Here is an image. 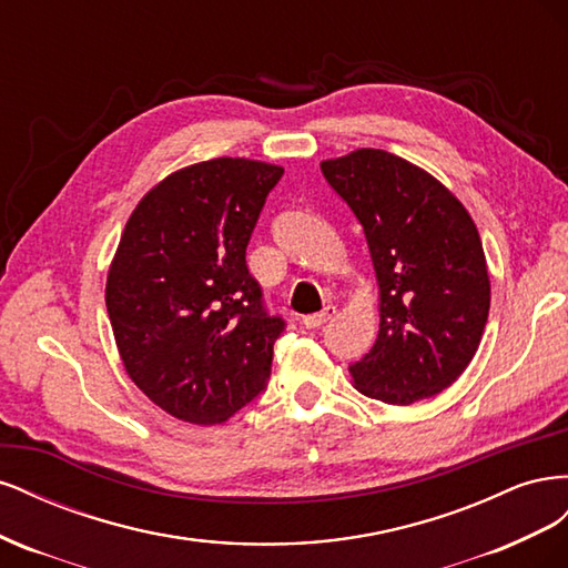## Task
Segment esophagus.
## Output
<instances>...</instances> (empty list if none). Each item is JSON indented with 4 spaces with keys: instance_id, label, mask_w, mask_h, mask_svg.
Instances as JSON below:
<instances>
[{
    "instance_id": "1",
    "label": "esophagus",
    "mask_w": 568,
    "mask_h": 568,
    "mask_svg": "<svg viewBox=\"0 0 568 568\" xmlns=\"http://www.w3.org/2000/svg\"><path fill=\"white\" fill-rule=\"evenodd\" d=\"M334 315H336V307H334V305H326L322 313H315V315H305V317L301 320V324L305 326V329H317V326L326 324V322H329Z\"/></svg>"
}]
</instances>
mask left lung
Masks as SVG:
<instances>
[{
	"label": "left lung",
	"instance_id": "8db88e82",
	"mask_svg": "<svg viewBox=\"0 0 568 568\" xmlns=\"http://www.w3.org/2000/svg\"><path fill=\"white\" fill-rule=\"evenodd\" d=\"M365 230L379 284V336L351 365L367 398L412 405L467 369L490 311V277L471 215L426 170L382 149L322 161Z\"/></svg>",
	"mask_w": 568,
	"mask_h": 568
}]
</instances>
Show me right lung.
Listing matches in <instances>:
<instances>
[{"label":"right lung","instance_id":"right-lung-1","mask_svg":"<svg viewBox=\"0 0 568 568\" xmlns=\"http://www.w3.org/2000/svg\"><path fill=\"white\" fill-rule=\"evenodd\" d=\"M284 168L213 159L136 203L109 267L106 311L130 379L168 415L222 424L267 384L284 320L267 315L246 246Z\"/></svg>","mask_w":568,"mask_h":568}]
</instances>
